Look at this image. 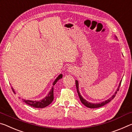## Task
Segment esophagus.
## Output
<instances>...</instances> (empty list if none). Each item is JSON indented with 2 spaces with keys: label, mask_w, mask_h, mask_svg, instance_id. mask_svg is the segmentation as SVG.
<instances>
[{
  "label": "esophagus",
  "mask_w": 132,
  "mask_h": 132,
  "mask_svg": "<svg viewBox=\"0 0 132 132\" xmlns=\"http://www.w3.org/2000/svg\"><path fill=\"white\" fill-rule=\"evenodd\" d=\"M75 71V68L73 66L70 65L67 68V71L68 72L71 73V74H72V73H74Z\"/></svg>",
  "instance_id": "obj_1"
}]
</instances>
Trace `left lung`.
Here are the masks:
<instances>
[{"mask_svg": "<svg viewBox=\"0 0 132 132\" xmlns=\"http://www.w3.org/2000/svg\"><path fill=\"white\" fill-rule=\"evenodd\" d=\"M117 38V37H116ZM121 82H122V80L120 81L119 84V86L117 88V89L115 92V94H114L113 95H112L111 98H109L108 99H107V100H106L105 101H103L102 102H99V103H91V102H88L86 100V99H84L82 96L80 94V92H79V84H78V80H75V85H76V87H77V92H78V96H79V98L80 99V101L81 102L83 103V104L86 106L87 108H99V107H101V106H104L105 105L107 104L108 103H109L110 101H112V99H113L114 98H115V96H116V94H117V92L119 90V87L120 86V84H121Z\"/></svg>", "mask_w": 132, "mask_h": 132, "instance_id": "obj_1", "label": "left lung"}]
</instances>
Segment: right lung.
Wrapping results in <instances>:
<instances>
[{
  "mask_svg": "<svg viewBox=\"0 0 132 132\" xmlns=\"http://www.w3.org/2000/svg\"><path fill=\"white\" fill-rule=\"evenodd\" d=\"M62 78V74H60L57 77L53 83V86H52L51 90H50L47 95L42 99H40L39 101H31V100H26V99H22L23 102H24L26 104L31 106V107L35 108H44L47 106L50 103L53 102L54 100V85L57 82L59 79H61ZM13 91L15 93L13 87H12ZM19 98H20V97Z\"/></svg>",
  "mask_w": 132,
  "mask_h": 132,
  "instance_id": "add662e5",
  "label": "right lung"
}]
</instances>
